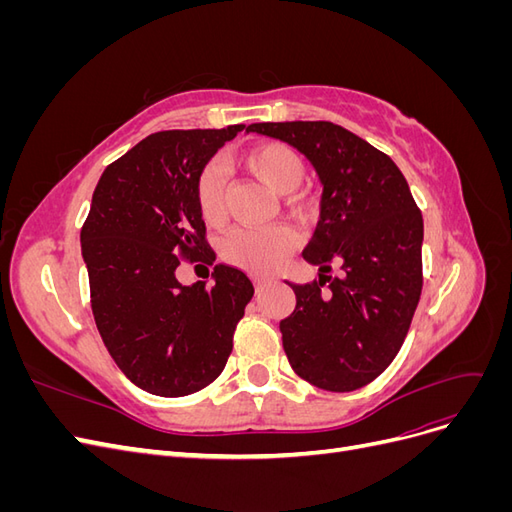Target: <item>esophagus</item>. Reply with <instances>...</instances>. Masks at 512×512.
I'll return each instance as SVG.
<instances>
[{
  "label": "esophagus",
  "mask_w": 512,
  "mask_h": 512,
  "mask_svg": "<svg viewBox=\"0 0 512 512\" xmlns=\"http://www.w3.org/2000/svg\"><path fill=\"white\" fill-rule=\"evenodd\" d=\"M265 284H267L265 277H254V288H256V292H258L262 286H265Z\"/></svg>",
  "instance_id": "1"
}]
</instances>
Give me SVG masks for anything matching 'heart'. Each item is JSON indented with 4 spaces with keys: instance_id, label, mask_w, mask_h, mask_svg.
Here are the masks:
<instances>
[{
    "instance_id": "b5f03b06",
    "label": "heart",
    "mask_w": 512,
    "mask_h": 512,
    "mask_svg": "<svg viewBox=\"0 0 512 512\" xmlns=\"http://www.w3.org/2000/svg\"><path fill=\"white\" fill-rule=\"evenodd\" d=\"M247 173L271 188L275 194H286L284 205L294 218L309 220L316 213L312 198L301 196L294 190L305 179V162L286 143H260L247 149L239 158ZM196 205L203 220L211 226L224 220L226 203V175L218 162H207L196 177L194 185ZM297 235L288 226L273 228H235L222 241V258L228 265L250 271L269 273L282 265V260L294 250Z\"/></svg>"
}]
</instances>
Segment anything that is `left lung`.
Returning a JSON list of instances; mask_svg holds the SVG:
<instances>
[{"label":"left lung","mask_w":512,"mask_h":512,"mask_svg":"<svg viewBox=\"0 0 512 512\" xmlns=\"http://www.w3.org/2000/svg\"><path fill=\"white\" fill-rule=\"evenodd\" d=\"M247 132L301 151L322 183L320 220L303 250L320 277L288 282L297 305L280 322L284 352L318 389H361L391 365L421 299L423 215L408 181L386 153L331 121L252 123ZM331 264L343 275L324 276Z\"/></svg>","instance_id":"left-lung-1"}]
</instances>
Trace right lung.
<instances>
[{"instance_id":"1","label":"right lung","mask_w":512,"mask_h":512,"mask_svg":"<svg viewBox=\"0 0 512 512\" xmlns=\"http://www.w3.org/2000/svg\"><path fill=\"white\" fill-rule=\"evenodd\" d=\"M245 126L166 130L106 166L81 230L91 309L106 350L138 389L183 397L222 374L232 333L254 286L215 265L211 280L183 286L181 258L215 254L205 241L196 177Z\"/></svg>"}]
</instances>
